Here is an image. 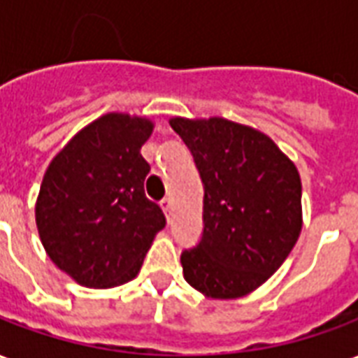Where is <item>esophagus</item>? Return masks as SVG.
Returning a JSON list of instances; mask_svg holds the SVG:
<instances>
[{"label":"esophagus","instance_id":"esophagus-1","mask_svg":"<svg viewBox=\"0 0 358 358\" xmlns=\"http://www.w3.org/2000/svg\"><path fill=\"white\" fill-rule=\"evenodd\" d=\"M161 208L165 210L166 216H171V213H172V199H171V197H165V199L161 201Z\"/></svg>","mask_w":358,"mask_h":358}]
</instances>
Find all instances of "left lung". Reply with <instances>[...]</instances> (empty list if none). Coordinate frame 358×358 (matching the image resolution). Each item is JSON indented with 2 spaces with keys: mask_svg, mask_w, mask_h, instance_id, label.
<instances>
[{
  "mask_svg": "<svg viewBox=\"0 0 358 358\" xmlns=\"http://www.w3.org/2000/svg\"><path fill=\"white\" fill-rule=\"evenodd\" d=\"M199 171L201 241L180 262L184 277L210 298L252 292L287 260L301 231V182L264 132L222 117H174Z\"/></svg>",
  "mask_w": 358,
  "mask_h": 358,
  "instance_id": "1",
  "label": "left lung"
}]
</instances>
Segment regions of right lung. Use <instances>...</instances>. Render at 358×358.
I'll list each match as a JSON object with an SVG mask.
<instances>
[{
  "instance_id": "1",
  "label": "right lung",
  "mask_w": 358,
  "mask_h": 358,
  "mask_svg": "<svg viewBox=\"0 0 358 358\" xmlns=\"http://www.w3.org/2000/svg\"><path fill=\"white\" fill-rule=\"evenodd\" d=\"M152 121L108 113L52 159L39 189L36 222L45 250L89 288L129 282L142 267L165 214L145 197L150 163L140 148Z\"/></svg>"
}]
</instances>
